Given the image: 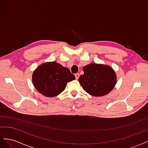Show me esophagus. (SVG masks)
<instances>
[{
    "mask_svg": "<svg viewBox=\"0 0 148 148\" xmlns=\"http://www.w3.org/2000/svg\"><path fill=\"white\" fill-rule=\"evenodd\" d=\"M75 78H76V79H78V78H79V73H76L75 75Z\"/></svg>",
    "mask_w": 148,
    "mask_h": 148,
    "instance_id": "34e87169",
    "label": "esophagus"
}]
</instances>
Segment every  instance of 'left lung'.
I'll use <instances>...</instances> for the list:
<instances>
[{
	"instance_id": "obj_1",
	"label": "left lung",
	"mask_w": 148,
	"mask_h": 148,
	"mask_svg": "<svg viewBox=\"0 0 148 148\" xmlns=\"http://www.w3.org/2000/svg\"><path fill=\"white\" fill-rule=\"evenodd\" d=\"M84 74L78 79L84 90L89 95L101 97L109 94L117 83V76L111 66L91 63L83 66Z\"/></svg>"
}]
</instances>
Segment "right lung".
<instances>
[{
    "label": "right lung",
    "instance_id": "1",
    "mask_svg": "<svg viewBox=\"0 0 148 148\" xmlns=\"http://www.w3.org/2000/svg\"><path fill=\"white\" fill-rule=\"evenodd\" d=\"M75 79L69 69L56 62H45L33 71L32 81L37 91L46 97L57 96L64 91L68 82Z\"/></svg>",
    "mask_w": 148,
    "mask_h": 148
}]
</instances>
